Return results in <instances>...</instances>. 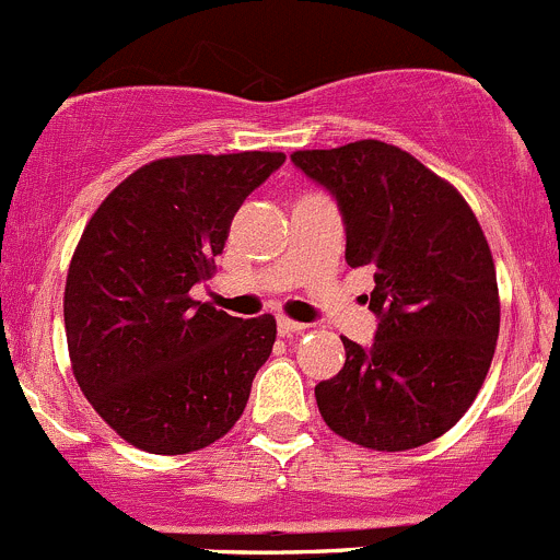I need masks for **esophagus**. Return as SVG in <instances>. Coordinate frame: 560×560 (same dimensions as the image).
<instances>
[{
	"mask_svg": "<svg viewBox=\"0 0 560 560\" xmlns=\"http://www.w3.org/2000/svg\"><path fill=\"white\" fill-rule=\"evenodd\" d=\"M307 326L299 324V320H291V318H278V335L280 337H291V335H299V331H304Z\"/></svg>",
	"mask_w": 560,
	"mask_h": 560,
	"instance_id": "1",
	"label": "esophagus"
}]
</instances>
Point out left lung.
Instances as JSON below:
<instances>
[{
    "label": "left lung",
    "mask_w": 560,
    "mask_h": 560,
    "mask_svg": "<svg viewBox=\"0 0 560 560\" xmlns=\"http://www.w3.org/2000/svg\"><path fill=\"white\" fill-rule=\"evenodd\" d=\"M293 165L337 198L348 267L373 269L370 348L315 386L324 422L351 444L406 452L460 422L490 370L501 302L479 220L446 179L400 147L299 149Z\"/></svg>",
    "instance_id": "left-lung-1"
}]
</instances>
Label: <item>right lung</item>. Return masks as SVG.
I'll return each mask as SVG.
<instances>
[{
    "instance_id": "add662e5",
    "label": "right lung",
    "mask_w": 560,
    "mask_h": 560,
    "mask_svg": "<svg viewBox=\"0 0 560 560\" xmlns=\"http://www.w3.org/2000/svg\"><path fill=\"white\" fill-rule=\"evenodd\" d=\"M282 163V152L154 160L86 223L65 285L70 364L127 444L187 455L245 411L278 337L275 315L234 318L190 288L212 278L236 209Z\"/></svg>"
}]
</instances>
